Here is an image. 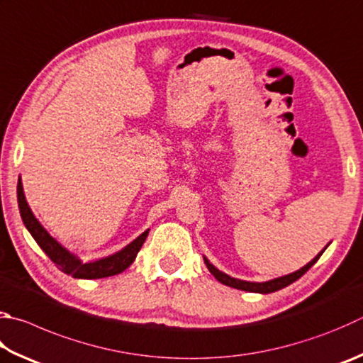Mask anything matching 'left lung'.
<instances>
[{"mask_svg": "<svg viewBox=\"0 0 363 363\" xmlns=\"http://www.w3.org/2000/svg\"><path fill=\"white\" fill-rule=\"evenodd\" d=\"M324 252V250H322ZM318 254L314 257V259L308 263V265H305L303 268H300L298 272L295 273H291L287 276H282V278H276V279H272V281H267V282H249V281H241V279H235L232 278V276H228L225 273H222L217 269L213 263H209V260L204 257V263H206V267L211 273L214 274V278L222 282V284H225L228 287H233V289H240V291H246V292H257V294H272V292H276L279 291V289H284L287 287L289 284H292V282H295L296 279H300L303 274H305L309 268H311L315 262L319 260V257L322 255Z\"/></svg>", "mask_w": 363, "mask_h": 363, "instance_id": "8db88e82", "label": "left lung"}]
</instances>
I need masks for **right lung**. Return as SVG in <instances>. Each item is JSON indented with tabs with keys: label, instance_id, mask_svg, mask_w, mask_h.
<instances>
[{
	"label": "right lung",
	"instance_id": "add662e5",
	"mask_svg": "<svg viewBox=\"0 0 363 363\" xmlns=\"http://www.w3.org/2000/svg\"><path fill=\"white\" fill-rule=\"evenodd\" d=\"M17 201H18V209H21V216L25 227L28 228V232L31 233L33 238H35L39 247L49 255V259L54 262L63 273L72 276V278L100 279V278H108V276L122 273L123 269H127L131 263H133L138 252H140L141 246L144 245V241H146L149 235V230H146V232L138 236L133 242H130L127 247L118 250V252L109 257H104V259H100V260L84 263L79 260L76 255H72L69 250L65 249L60 242H57L54 238H52V236L45 232L41 223L38 222L36 217L33 216L28 203L25 200L21 179H18V184H17Z\"/></svg>",
	"mask_w": 363,
	"mask_h": 363
}]
</instances>
